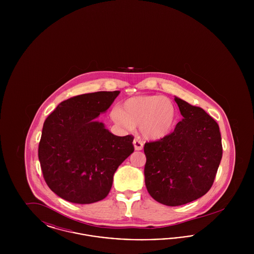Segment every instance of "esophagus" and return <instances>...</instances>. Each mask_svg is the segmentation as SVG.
Wrapping results in <instances>:
<instances>
[{
  "label": "esophagus",
  "instance_id": "esophagus-1",
  "mask_svg": "<svg viewBox=\"0 0 254 254\" xmlns=\"http://www.w3.org/2000/svg\"><path fill=\"white\" fill-rule=\"evenodd\" d=\"M133 145H134V149L135 150H142L143 147H144L143 143L140 140H138V139H134L133 140Z\"/></svg>",
  "mask_w": 254,
  "mask_h": 254
}]
</instances>
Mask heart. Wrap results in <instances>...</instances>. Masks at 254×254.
<instances>
[{"label":"heart","instance_id":"obj_1","mask_svg":"<svg viewBox=\"0 0 254 254\" xmlns=\"http://www.w3.org/2000/svg\"><path fill=\"white\" fill-rule=\"evenodd\" d=\"M110 118L127 130L140 126V131L145 139L158 141L168 136L174 127L176 109L166 97L136 96L125 101L122 109H112Z\"/></svg>","mask_w":254,"mask_h":254}]
</instances>
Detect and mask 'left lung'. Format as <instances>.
Here are the masks:
<instances>
[{"instance_id": "obj_1", "label": "left lung", "mask_w": 254, "mask_h": 254, "mask_svg": "<svg viewBox=\"0 0 254 254\" xmlns=\"http://www.w3.org/2000/svg\"><path fill=\"white\" fill-rule=\"evenodd\" d=\"M183 119L174 131L144 146L145 183L163 205H185L211 188L222 159L219 126L203 109L175 97Z\"/></svg>"}]
</instances>
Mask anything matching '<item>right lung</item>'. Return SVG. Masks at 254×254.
<instances>
[{
	"label": "right lung",
	"instance_id": "1",
	"mask_svg": "<svg viewBox=\"0 0 254 254\" xmlns=\"http://www.w3.org/2000/svg\"><path fill=\"white\" fill-rule=\"evenodd\" d=\"M120 91L67 99L46 119L38 156L45 181L59 197L91 204L108 196L113 175L133 151V137L116 136L97 121Z\"/></svg>",
	"mask_w": 254,
	"mask_h": 254
}]
</instances>
